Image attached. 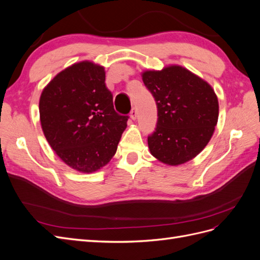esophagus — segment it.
Segmentation results:
<instances>
[{
  "label": "esophagus",
  "mask_w": 260,
  "mask_h": 260,
  "mask_svg": "<svg viewBox=\"0 0 260 260\" xmlns=\"http://www.w3.org/2000/svg\"><path fill=\"white\" fill-rule=\"evenodd\" d=\"M137 116H138V112L136 108H132L131 112H130V118L132 120H136L137 119Z\"/></svg>",
  "instance_id": "1"
}]
</instances>
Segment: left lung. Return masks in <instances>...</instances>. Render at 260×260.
<instances>
[{"label": "left lung", "instance_id": "left-lung-1", "mask_svg": "<svg viewBox=\"0 0 260 260\" xmlns=\"http://www.w3.org/2000/svg\"><path fill=\"white\" fill-rule=\"evenodd\" d=\"M157 105V127L147 144L157 160L179 166L208 144L218 122L219 103L211 85L180 65L141 74Z\"/></svg>", "mask_w": 260, "mask_h": 260}]
</instances>
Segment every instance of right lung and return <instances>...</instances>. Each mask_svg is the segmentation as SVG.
<instances>
[{
  "label": "right lung",
  "instance_id": "1",
  "mask_svg": "<svg viewBox=\"0 0 260 260\" xmlns=\"http://www.w3.org/2000/svg\"><path fill=\"white\" fill-rule=\"evenodd\" d=\"M41 128L67 166L91 174L111 161L128 116L118 115L105 84V68L82 60L61 70L39 101Z\"/></svg>",
  "mask_w": 260,
  "mask_h": 260
}]
</instances>
